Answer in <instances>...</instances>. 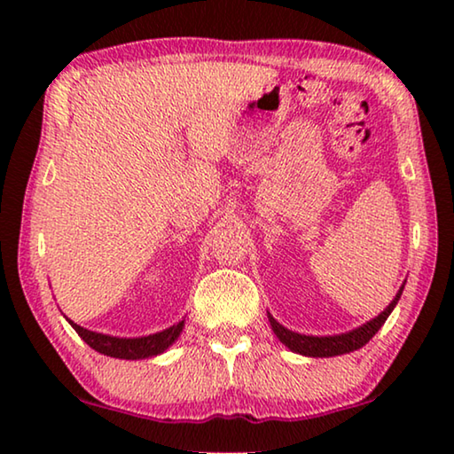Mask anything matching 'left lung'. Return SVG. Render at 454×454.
<instances>
[{"label": "left lung", "instance_id": "8db88e82", "mask_svg": "<svg viewBox=\"0 0 454 454\" xmlns=\"http://www.w3.org/2000/svg\"><path fill=\"white\" fill-rule=\"evenodd\" d=\"M403 294V288L398 290V294L393 302L388 304V309L384 310L382 314H379L374 320L366 322L364 326H360L352 333L347 334H338V336H304L298 333H292V330L284 328L282 325H278L270 314H268V320H270L272 330L276 333V336L286 344L290 350L301 352V355L306 356H336V355H347V352L356 350L360 347L371 340V338L379 333V328L384 325V320L388 318V314L393 312V309L398 302V298Z\"/></svg>", "mask_w": 454, "mask_h": 454}]
</instances>
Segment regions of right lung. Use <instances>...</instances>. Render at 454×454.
I'll list each match as a JSON object with an SVG mask.
<instances>
[{"label": "right lung", "instance_id": "obj_1", "mask_svg": "<svg viewBox=\"0 0 454 454\" xmlns=\"http://www.w3.org/2000/svg\"><path fill=\"white\" fill-rule=\"evenodd\" d=\"M70 325L74 326L75 333L80 334V338L86 340V344H90V347L94 350L102 352V355L114 356V358L136 360V358L156 356V355H160V352H164L182 333L184 320L178 322V325L166 328L164 333L150 334V336H144V338H116V336L91 333V330H86V328H82L78 325H74L72 320H70Z\"/></svg>", "mask_w": 454, "mask_h": 454}]
</instances>
